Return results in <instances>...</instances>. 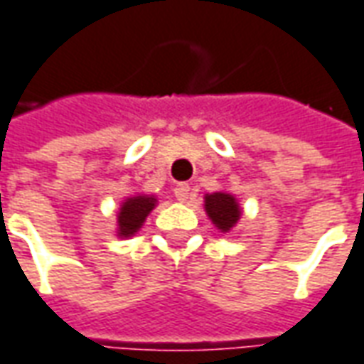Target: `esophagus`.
<instances>
[{
	"mask_svg": "<svg viewBox=\"0 0 364 364\" xmlns=\"http://www.w3.org/2000/svg\"><path fill=\"white\" fill-rule=\"evenodd\" d=\"M173 193H175V199L179 200V203H187L191 197V187L187 185V183H177Z\"/></svg>",
	"mask_w": 364,
	"mask_h": 364,
	"instance_id": "esophagus-1",
	"label": "esophagus"
}]
</instances>
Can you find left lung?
I'll return each instance as SVG.
<instances>
[{"mask_svg":"<svg viewBox=\"0 0 364 364\" xmlns=\"http://www.w3.org/2000/svg\"><path fill=\"white\" fill-rule=\"evenodd\" d=\"M205 213L210 218V223L217 226L223 235H228L238 225L242 208H240V203L232 193L217 191V193L205 195Z\"/></svg>","mask_w":364,"mask_h":364,"instance_id":"8db88e82","label":"left lung"}]
</instances>
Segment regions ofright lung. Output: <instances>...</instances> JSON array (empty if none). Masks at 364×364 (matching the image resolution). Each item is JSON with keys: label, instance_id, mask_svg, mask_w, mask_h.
Wrapping results in <instances>:
<instances>
[{"label": "right lung", "instance_id": "obj_1", "mask_svg": "<svg viewBox=\"0 0 364 364\" xmlns=\"http://www.w3.org/2000/svg\"><path fill=\"white\" fill-rule=\"evenodd\" d=\"M156 195H146V193H136L122 200L120 210H118V220H116V236L118 238H129L138 232L146 223L147 215L156 208Z\"/></svg>", "mask_w": 364, "mask_h": 364}]
</instances>
